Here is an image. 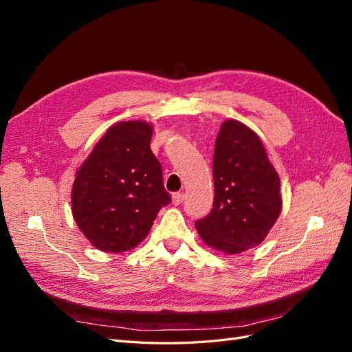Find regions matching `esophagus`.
I'll return each instance as SVG.
<instances>
[{
    "mask_svg": "<svg viewBox=\"0 0 352 352\" xmlns=\"http://www.w3.org/2000/svg\"><path fill=\"white\" fill-rule=\"evenodd\" d=\"M184 198H185V195H184L182 192H175V194L172 195V202H173L175 206H179V204H182Z\"/></svg>",
    "mask_w": 352,
    "mask_h": 352,
    "instance_id": "34e87169",
    "label": "esophagus"
}]
</instances>
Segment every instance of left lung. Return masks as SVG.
<instances>
[{
	"label": "left lung",
	"instance_id": "left-lung-1",
	"mask_svg": "<svg viewBox=\"0 0 352 352\" xmlns=\"http://www.w3.org/2000/svg\"><path fill=\"white\" fill-rule=\"evenodd\" d=\"M214 202L195 221L201 239L225 254L257 247L282 210L280 179L258 135L238 120L221 124L212 158Z\"/></svg>",
	"mask_w": 352,
	"mask_h": 352
}]
</instances>
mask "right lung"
Instances as JSON below:
<instances>
[{
	"label": "right lung",
	"mask_w": 352,
	"mask_h": 352,
	"mask_svg": "<svg viewBox=\"0 0 352 352\" xmlns=\"http://www.w3.org/2000/svg\"><path fill=\"white\" fill-rule=\"evenodd\" d=\"M151 136L146 122L116 123L78 170L72 212L95 248L114 254L135 248L172 201L150 148Z\"/></svg>",
	"instance_id": "1"
}]
</instances>
